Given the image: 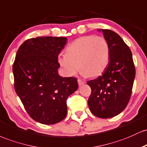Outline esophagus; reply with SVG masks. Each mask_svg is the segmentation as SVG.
<instances>
[{"label":"esophagus","mask_w":147,"mask_h":147,"mask_svg":"<svg viewBox=\"0 0 147 147\" xmlns=\"http://www.w3.org/2000/svg\"><path fill=\"white\" fill-rule=\"evenodd\" d=\"M78 85H83V84H85V81H84V80H81V79H78Z\"/></svg>","instance_id":"34e87169"}]
</instances>
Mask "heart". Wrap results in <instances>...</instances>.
<instances>
[{
    "mask_svg": "<svg viewBox=\"0 0 147 147\" xmlns=\"http://www.w3.org/2000/svg\"><path fill=\"white\" fill-rule=\"evenodd\" d=\"M110 46L101 36L87 35L74 40L66 49V54H60L57 63L63 73L73 76L80 69L85 76H98L109 63Z\"/></svg>",
    "mask_w": 147,
    "mask_h": 147,
    "instance_id": "b5f03b06",
    "label": "heart"
}]
</instances>
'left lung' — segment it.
I'll return each mask as SVG.
<instances>
[{"label":"left lung","mask_w":147,"mask_h":147,"mask_svg":"<svg viewBox=\"0 0 147 147\" xmlns=\"http://www.w3.org/2000/svg\"><path fill=\"white\" fill-rule=\"evenodd\" d=\"M101 31L110 46L109 63L102 76L87 83L92 89L88 99L90 111L98 117L106 119L121 113L128 105L136 68L131 49L121 37L111 30Z\"/></svg>","instance_id":"obj_1"}]
</instances>
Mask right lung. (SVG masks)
<instances>
[{
    "label": "right lung",
    "mask_w": 147,
    "mask_h": 147,
    "mask_svg": "<svg viewBox=\"0 0 147 147\" xmlns=\"http://www.w3.org/2000/svg\"><path fill=\"white\" fill-rule=\"evenodd\" d=\"M66 37H37L19 48L13 64L14 89L34 121L54 124L65 118L67 98L78 89L77 79L57 74V57Z\"/></svg>",
    "instance_id": "obj_1"
}]
</instances>
